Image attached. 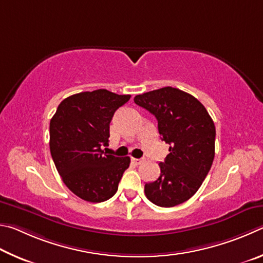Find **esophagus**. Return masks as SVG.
<instances>
[{"label":"esophagus","mask_w":263,"mask_h":263,"mask_svg":"<svg viewBox=\"0 0 263 263\" xmlns=\"http://www.w3.org/2000/svg\"><path fill=\"white\" fill-rule=\"evenodd\" d=\"M132 162L134 163L135 165H141L142 163L144 162V160H143V159H141V158H133V159H132Z\"/></svg>","instance_id":"esophagus-1"}]
</instances>
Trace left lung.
<instances>
[{"label":"left lung","instance_id":"8db88e82","mask_svg":"<svg viewBox=\"0 0 263 263\" xmlns=\"http://www.w3.org/2000/svg\"><path fill=\"white\" fill-rule=\"evenodd\" d=\"M134 101L155 115L162 140L170 144L159 178L145 183V196L164 208L181 204L197 192L213 165V119L195 97L176 87L137 95Z\"/></svg>","mask_w":263,"mask_h":263}]
</instances>
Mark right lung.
<instances>
[{
    "instance_id": "1",
    "label": "right lung",
    "mask_w": 263,
    "mask_h": 263,
    "mask_svg": "<svg viewBox=\"0 0 263 263\" xmlns=\"http://www.w3.org/2000/svg\"><path fill=\"white\" fill-rule=\"evenodd\" d=\"M130 99L99 89L63 99L49 123V149L55 167L69 190L87 202H104L118 191L130 158L101 149L108 144L109 122Z\"/></svg>"
}]
</instances>
